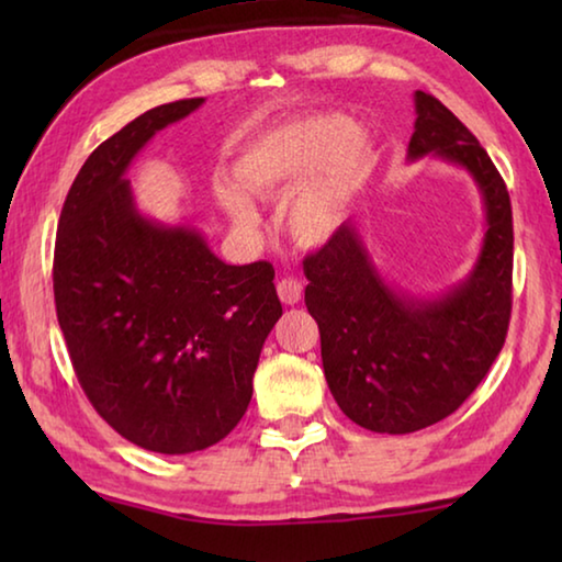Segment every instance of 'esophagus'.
I'll return each mask as SVG.
<instances>
[{"mask_svg": "<svg viewBox=\"0 0 562 562\" xmlns=\"http://www.w3.org/2000/svg\"><path fill=\"white\" fill-rule=\"evenodd\" d=\"M278 294L282 304H297L302 300V282L294 278H284L278 282Z\"/></svg>", "mask_w": 562, "mask_h": 562, "instance_id": "esophagus-1", "label": "esophagus"}]
</instances>
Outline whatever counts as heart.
Here are the masks:
<instances>
[{
    "label": "heart",
    "instance_id": "b5f03b06",
    "mask_svg": "<svg viewBox=\"0 0 562 562\" xmlns=\"http://www.w3.org/2000/svg\"><path fill=\"white\" fill-rule=\"evenodd\" d=\"M364 168V138L351 136L345 119L317 116L265 133L237 158L235 178L262 198L288 195L302 184L288 227L302 245H325L345 225ZM217 198L237 225L255 223V207L240 188L221 180Z\"/></svg>",
    "mask_w": 562,
    "mask_h": 562
}]
</instances>
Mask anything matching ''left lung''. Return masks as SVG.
<instances>
[{"instance_id":"8db88e82","label":"left lung","mask_w":562,"mask_h":562,"mask_svg":"<svg viewBox=\"0 0 562 562\" xmlns=\"http://www.w3.org/2000/svg\"><path fill=\"white\" fill-rule=\"evenodd\" d=\"M406 158L434 156L473 178L486 213L471 272L441 294L389 284L357 221L304 258V304L317 319L322 367L341 412L376 434H412L453 414L506 341L513 213L506 183L473 133L431 93H414Z\"/></svg>"}]
</instances>
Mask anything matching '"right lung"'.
I'll return each mask as SVG.
<instances>
[{
  "label": "right lung",
  "mask_w": 562,
  "mask_h": 562,
  "mask_svg": "<svg viewBox=\"0 0 562 562\" xmlns=\"http://www.w3.org/2000/svg\"><path fill=\"white\" fill-rule=\"evenodd\" d=\"M205 99L156 106L93 150L66 195L54 302L66 347L103 422L156 453L231 434L282 317L270 262L227 265L193 223L138 211L126 170L158 131Z\"/></svg>",
  "instance_id": "obj_1"
}]
</instances>
